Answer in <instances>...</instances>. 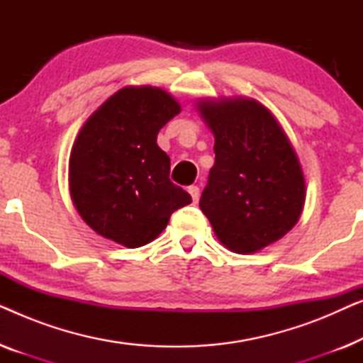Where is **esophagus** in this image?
<instances>
[{
	"label": "esophagus",
	"mask_w": 363,
	"mask_h": 363,
	"mask_svg": "<svg viewBox=\"0 0 363 363\" xmlns=\"http://www.w3.org/2000/svg\"><path fill=\"white\" fill-rule=\"evenodd\" d=\"M188 193H190V195H191V200H193V203H196V201H198V198H200V188H198L196 185L188 186Z\"/></svg>",
	"instance_id": "1"
}]
</instances>
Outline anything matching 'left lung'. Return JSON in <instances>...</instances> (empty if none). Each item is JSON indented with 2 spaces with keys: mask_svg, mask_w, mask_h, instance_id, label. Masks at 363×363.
I'll return each mask as SVG.
<instances>
[{
  "mask_svg": "<svg viewBox=\"0 0 363 363\" xmlns=\"http://www.w3.org/2000/svg\"><path fill=\"white\" fill-rule=\"evenodd\" d=\"M215 135L200 208L228 250L251 255L281 240L306 200L301 163L274 116L252 99L198 104Z\"/></svg>",
  "mask_w": 363,
  "mask_h": 363,
  "instance_id": "left-lung-1",
  "label": "left lung"
}]
</instances>
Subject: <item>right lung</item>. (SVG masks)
Segmentation results:
<instances>
[{"instance_id":"right-lung-1","label":"right lung","mask_w":363,"mask_h":363,"mask_svg":"<svg viewBox=\"0 0 363 363\" xmlns=\"http://www.w3.org/2000/svg\"><path fill=\"white\" fill-rule=\"evenodd\" d=\"M180 104L157 87H125L89 117L69 158L79 215L97 235L140 247L167 228L191 196L170 180V157L157 145Z\"/></svg>"}]
</instances>
